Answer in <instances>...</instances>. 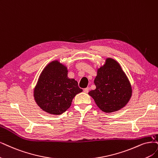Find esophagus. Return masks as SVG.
I'll list each match as a JSON object with an SVG mask.
<instances>
[{"mask_svg": "<svg viewBox=\"0 0 158 158\" xmlns=\"http://www.w3.org/2000/svg\"><path fill=\"white\" fill-rule=\"evenodd\" d=\"M89 87H87V88H86V89H85L84 90H83V91H84V92L85 93H88L89 92Z\"/></svg>", "mask_w": 158, "mask_h": 158, "instance_id": "obj_1", "label": "esophagus"}]
</instances>
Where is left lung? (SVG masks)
Wrapping results in <instances>:
<instances>
[{
  "label": "left lung",
  "instance_id": "left-lung-1",
  "mask_svg": "<svg viewBox=\"0 0 158 158\" xmlns=\"http://www.w3.org/2000/svg\"><path fill=\"white\" fill-rule=\"evenodd\" d=\"M96 86L89 94L102 111L110 113L124 108L132 96V87L120 64L107 58L103 66L97 69L94 79Z\"/></svg>",
  "mask_w": 158,
  "mask_h": 158
}]
</instances>
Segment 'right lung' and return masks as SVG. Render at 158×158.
<instances>
[{"instance_id": "add662e5", "label": "right lung", "mask_w": 158, "mask_h": 158, "mask_svg": "<svg viewBox=\"0 0 158 158\" xmlns=\"http://www.w3.org/2000/svg\"><path fill=\"white\" fill-rule=\"evenodd\" d=\"M68 68L59 61H51L41 72L34 89V99L44 111L59 115L71 106L73 98L83 90L77 81L68 77Z\"/></svg>"}]
</instances>
